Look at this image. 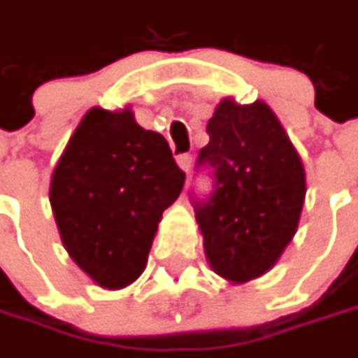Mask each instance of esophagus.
Wrapping results in <instances>:
<instances>
[{
  "mask_svg": "<svg viewBox=\"0 0 358 358\" xmlns=\"http://www.w3.org/2000/svg\"><path fill=\"white\" fill-rule=\"evenodd\" d=\"M192 163H193L192 155H179V157H177V165L181 166V169H183L185 173H187V171L192 169Z\"/></svg>",
  "mask_w": 358,
  "mask_h": 358,
  "instance_id": "34e87169",
  "label": "esophagus"
}]
</instances>
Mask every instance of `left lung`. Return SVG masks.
I'll return each mask as SVG.
<instances>
[{
  "instance_id": "8db88e82",
  "label": "left lung",
  "mask_w": 358,
  "mask_h": 358,
  "mask_svg": "<svg viewBox=\"0 0 358 358\" xmlns=\"http://www.w3.org/2000/svg\"><path fill=\"white\" fill-rule=\"evenodd\" d=\"M210 142L195 166L214 175V192L192 197L203 250L220 277L244 283L277 263L294 238L306 197L301 159L263 101L224 99L208 122Z\"/></svg>"
}]
</instances>
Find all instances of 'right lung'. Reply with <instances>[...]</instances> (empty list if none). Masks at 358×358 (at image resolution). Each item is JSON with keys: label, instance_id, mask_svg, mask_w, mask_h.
Masks as SVG:
<instances>
[{"label": "right lung", "instance_id": "right-lung-1", "mask_svg": "<svg viewBox=\"0 0 358 358\" xmlns=\"http://www.w3.org/2000/svg\"><path fill=\"white\" fill-rule=\"evenodd\" d=\"M185 173L130 108L90 110L52 173L50 206L71 259L106 289L138 279Z\"/></svg>", "mask_w": 358, "mask_h": 358}]
</instances>
